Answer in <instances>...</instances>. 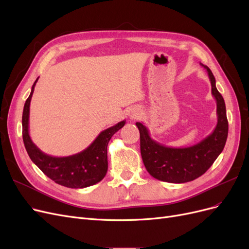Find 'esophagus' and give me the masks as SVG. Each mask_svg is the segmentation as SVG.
Listing matches in <instances>:
<instances>
[{
    "label": "esophagus",
    "mask_w": 249,
    "mask_h": 249,
    "mask_svg": "<svg viewBox=\"0 0 249 249\" xmlns=\"http://www.w3.org/2000/svg\"><path fill=\"white\" fill-rule=\"evenodd\" d=\"M139 114H138V113H134V114H133V117H137Z\"/></svg>",
    "instance_id": "1"
}]
</instances>
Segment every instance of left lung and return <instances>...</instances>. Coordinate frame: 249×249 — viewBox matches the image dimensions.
I'll return each mask as SVG.
<instances>
[{
	"label": "left lung",
	"mask_w": 249,
	"mask_h": 249,
	"mask_svg": "<svg viewBox=\"0 0 249 249\" xmlns=\"http://www.w3.org/2000/svg\"><path fill=\"white\" fill-rule=\"evenodd\" d=\"M206 69L217 104V124L214 131L200 142L188 147H168L153 140L147 127L136 123L140 132V152L148 173L168 183H187L202 176L221 154L229 133L227 110L222 95L216 88V81L208 66Z\"/></svg>",
	"instance_id": "left-lung-1"
}]
</instances>
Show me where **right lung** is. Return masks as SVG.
<instances>
[{"mask_svg":"<svg viewBox=\"0 0 249 249\" xmlns=\"http://www.w3.org/2000/svg\"><path fill=\"white\" fill-rule=\"evenodd\" d=\"M27 99L22 111V140L30 159L48 178L67 188H86L101 182L108 170L107 146L111 137L124 125L123 120L100 133L99 136L81 153L69 157H52L37 147L29 135V114L34 87Z\"/></svg>","mask_w":249,"mask_h":249,"instance_id":"right-lung-1","label":"right lung"}]
</instances>
